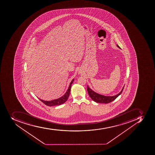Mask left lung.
I'll return each mask as SVG.
<instances>
[{"label": "left lung", "instance_id": "8db88e82", "mask_svg": "<svg viewBox=\"0 0 155 155\" xmlns=\"http://www.w3.org/2000/svg\"><path fill=\"white\" fill-rule=\"evenodd\" d=\"M117 47L120 49V47L118 45H117ZM124 87L122 88V90L121 91L120 93H119L118 94H116L115 96H105L101 95V94H98L96 92L93 91L88 85H87V91H88V94L89 95L91 99L93 100L95 102H97V103L107 104V103H110V102H112L113 101H114L117 97L120 96L124 90Z\"/></svg>", "mask_w": 155, "mask_h": 155}]
</instances>
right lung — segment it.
Wrapping results in <instances>:
<instances>
[{
  "label": "right lung",
  "instance_id": "add662e5",
  "mask_svg": "<svg viewBox=\"0 0 155 155\" xmlns=\"http://www.w3.org/2000/svg\"><path fill=\"white\" fill-rule=\"evenodd\" d=\"M74 81V79H73L72 81L71 82L69 86L68 87V90H67V91L66 92L65 94L63 96H62L61 97H59V98L51 101H43V100H41L40 98H39V100H40L41 101L43 102L44 104H45L46 105L48 106L59 105L63 104V103H65V102L67 101V100H68L69 96L70 93L71 86H72V83H73Z\"/></svg>",
  "mask_w": 155,
  "mask_h": 155
}]
</instances>
